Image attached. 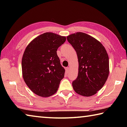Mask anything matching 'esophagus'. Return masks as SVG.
Returning <instances> with one entry per match:
<instances>
[{"label":"esophagus","instance_id":"obj_1","mask_svg":"<svg viewBox=\"0 0 127 127\" xmlns=\"http://www.w3.org/2000/svg\"><path fill=\"white\" fill-rule=\"evenodd\" d=\"M66 72H67V73H68L69 72V67H66Z\"/></svg>","mask_w":127,"mask_h":127}]
</instances>
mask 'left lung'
Instances as JSON below:
<instances>
[{"label":"left lung","mask_w":127,"mask_h":127,"mask_svg":"<svg viewBox=\"0 0 127 127\" xmlns=\"http://www.w3.org/2000/svg\"><path fill=\"white\" fill-rule=\"evenodd\" d=\"M78 57L77 78L72 82L75 92L84 96L97 93L106 81L109 73V61L104 46L95 38L83 32L66 37Z\"/></svg>","instance_id":"1"}]
</instances>
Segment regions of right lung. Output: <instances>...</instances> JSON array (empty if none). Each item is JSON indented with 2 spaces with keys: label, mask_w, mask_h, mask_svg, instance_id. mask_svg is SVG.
Masks as SVG:
<instances>
[{
  "label": "right lung",
  "mask_w": 127,
  "mask_h": 127,
  "mask_svg": "<svg viewBox=\"0 0 127 127\" xmlns=\"http://www.w3.org/2000/svg\"><path fill=\"white\" fill-rule=\"evenodd\" d=\"M65 40L64 36L44 33L32 41L23 53V78L30 89L41 97L55 94L64 78L65 70L57 51Z\"/></svg>",
  "instance_id": "add662e5"
}]
</instances>
